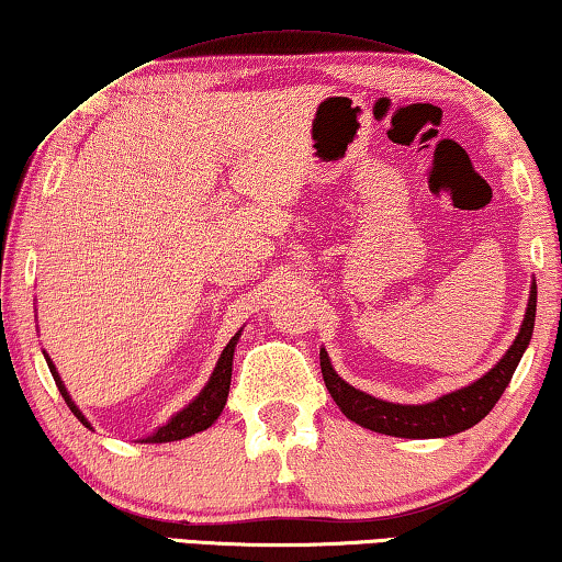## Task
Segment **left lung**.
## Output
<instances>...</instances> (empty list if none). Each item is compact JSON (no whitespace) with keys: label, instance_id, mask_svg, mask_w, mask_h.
Returning a JSON list of instances; mask_svg holds the SVG:
<instances>
[{"label":"left lung","instance_id":"left-lung-1","mask_svg":"<svg viewBox=\"0 0 562 562\" xmlns=\"http://www.w3.org/2000/svg\"><path fill=\"white\" fill-rule=\"evenodd\" d=\"M535 306H538V289H535L532 283L522 329L513 341V347L507 349L505 357L474 384L464 386V390H457L452 394L439 396L437 402L417 404V407H414V404L382 402L376 400V396L353 390L351 384L344 382V379L331 369L329 357H326V351L322 349L318 357H322L324 384L326 390H329L331 400L339 404V409L347 414L351 422H357L359 427H367L371 431H379V435L407 439L457 435V431L470 429L472 425H477L480 419H485L490 409L495 407L499 396L507 390V384H510L515 369L520 364L522 353L532 339Z\"/></svg>","mask_w":562,"mask_h":562}]
</instances>
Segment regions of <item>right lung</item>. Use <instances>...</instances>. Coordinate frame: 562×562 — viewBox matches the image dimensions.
<instances>
[{
	"label": "right lung",
	"instance_id": "obj_1",
	"mask_svg": "<svg viewBox=\"0 0 562 562\" xmlns=\"http://www.w3.org/2000/svg\"><path fill=\"white\" fill-rule=\"evenodd\" d=\"M236 341H238V334L233 336V339L226 344V349H223L218 364H215V369H213L211 382L205 384V390L198 394L195 400L188 404L183 412H178L176 417H172L166 427H160L158 431H155V435L145 437V442H155V445H158V442H176V439H186V437L195 435V431L209 429L213 422L221 417V412H223V407H226V400H228V390H231L233 349H236ZM45 359H47V367L52 371V376H55V384H57L59 394L65 396L67 407L72 409L75 417L80 419L85 427H90L88 419L82 417V412L75 407V402L70 400V394H67L63 379H59V374L55 371V364H52L49 357H45Z\"/></svg>",
	"mask_w": 562,
	"mask_h": 562
}]
</instances>
